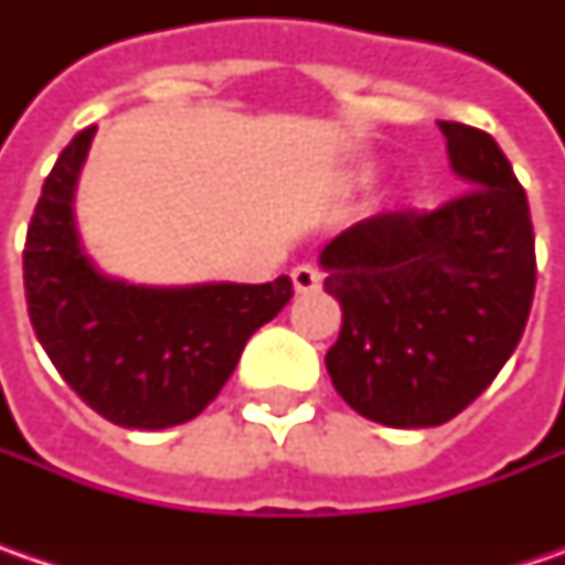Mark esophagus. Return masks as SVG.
<instances>
[{
	"mask_svg": "<svg viewBox=\"0 0 565 565\" xmlns=\"http://www.w3.org/2000/svg\"><path fill=\"white\" fill-rule=\"evenodd\" d=\"M320 270L317 267H311V264H298L292 270V282H295V292L308 295V292H317L320 289Z\"/></svg>",
	"mask_w": 565,
	"mask_h": 565,
	"instance_id": "obj_1",
	"label": "esophagus"
}]
</instances>
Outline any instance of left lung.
<instances>
[{"mask_svg": "<svg viewBox=\"0 0 565 565\" xmlns=\"http://www.w3.org/2000/svg\"><path fill=\"white\" fill-rule=\"evenodd\" d=\"M466 191L444 206L367 216L320 250L342 308L327 352L337 393L386 427H437L515 352L534 298L525 188L488 131L440 121Z\"/></svg>", "mask_w": 565, "mask_h": 565, "instance_id": "left-lung-1", "label": "left lung"}]
</instances>
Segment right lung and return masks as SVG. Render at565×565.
Returning <instances> with one entry per match:
<instances>
[{
	"label": "right lung",
	"mask_w": 565,
	"mask_h": 565,
	"mask_svg": "<svg viewBox=\"0 0 565 565\" xmlns=\"http://www.w3.org/2000/svg\"><path fill=\"white\" fill-rule=\"evenodd\" d=\"M94 131L75 135L43 182L24 242L28 315L55 371L97 415L163 430L216 399L250 333L295 295L292 279L147 289L94 270L72 210Z\"/></svg>",
	"instance_id": "1"
}]
</instances>
